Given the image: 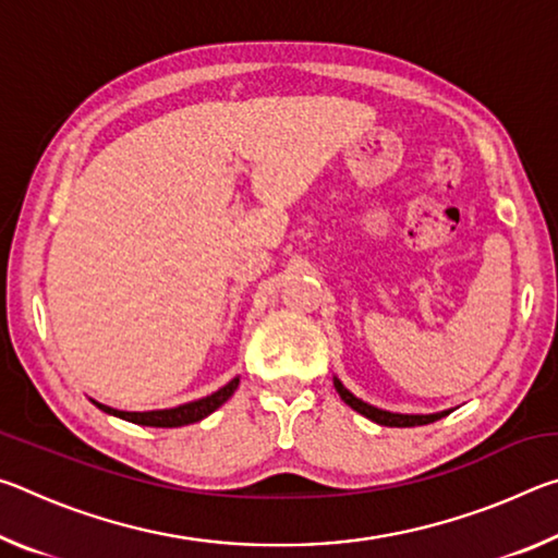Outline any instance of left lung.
I'll use <instances>...</instances> for the list:
<instances>
[{
	"instance_id": "obj_1",
	"label": "left lung",
	"mask_w": 558,
	"mask_h": 558,
	"mask_svg": "<svg viewBox=\"0 0 558 558\" xmlns=\"http://www.w3.org/2000/svg\"><path fill=\"white\" fill-rule=\"evenodd\" d=\"M335 389L339 393V399H342L347 405H352L356 413L366 415V418L379 423V426H389V428H411V426H426V423H433L442 418V415H448L450 411H440V413H428V415H421V413H391V411H384V409H376V405L366 403L362 399H356V396L344 389V384L337 379L335 376Z\"/></svg>"
}]
</instances>
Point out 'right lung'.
Returning <instances> with one entry per match:
<instances>
[{
    "label": "right lung",
    "instance_id": "obj_1",
    "mask_svg": "<svg viewBox=\"0 0 558 558\" xmlns=\"http://www.w3.org/2000/svg\"><path fill=\"white\" fill-rule=\"evenodd\" d=\"M235 389H239V376L226 384L223 389L214 391L211 396H204V399H199V401H189L182 405H174V409H162V411H118V409H110V405H106V403H98V401H93V403H96L100 411L118 415V418H122V421L137 423V426L179 428V426H189V423L206 418V415L214 413L219 405L229 401Z\"/></svg>",
    "mask_w": 558,
    "mask_h": 558
}]
</instances>
